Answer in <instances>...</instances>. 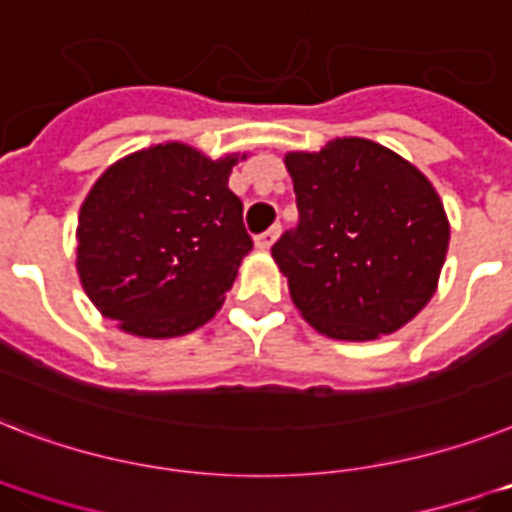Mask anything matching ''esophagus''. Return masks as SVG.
<instances>
[{"instance_id":"1","label":"esophagus","mask_w":512,"mask_h":512,"mask_svg":"<svg viewBox=\"0 0 512 512\" xmlns=\"http://www.w3.org/2000/svg\"><path fill=\"white\" fill-rule=\"evenodd\" d=\"M278 234H281V226H270L268 231H263V234L255 236V247L263 249V252H265V249L273 247V242L278 239Z\"/></svg>"}]
</instances>
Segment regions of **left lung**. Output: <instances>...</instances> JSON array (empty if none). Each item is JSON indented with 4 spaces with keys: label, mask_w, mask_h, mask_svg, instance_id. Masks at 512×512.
Here are the masks:
<instances>
[{
    "label": "left lung",
    "mask_w": 512,
    "mask_h": 512,
    "mask_svg": "<svg viewBox=\"0 0 512 512\" xmlns=\"http://www.w3.org/2000/svg\"><path fill=\"white\" fill-rule=\"evenodd\" d=\"M299 220L273 244L294 305L331 339L368 342L421 313L450 223L421 170L365 139L292 152Z\"/></svg>",
    "instance_id": "1"
}]
</instances>
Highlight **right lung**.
<instances>
[{"mask_svg": "<svg viewBox=\"0 0 512 512\" xmlns=\"http://www.w3.org/2000/svg\"><path fill=\"white\" fill-rule=\"evenodd\" d=\"M236 157L210 160L170 141L107 168L78 215V276L123 331L168 339L207 323L252 249Z\"/></svg>", "mask_w": 512, "mask_h": 512, "instance_id": "add662e5", "label": "right lung"}]
</instances>
